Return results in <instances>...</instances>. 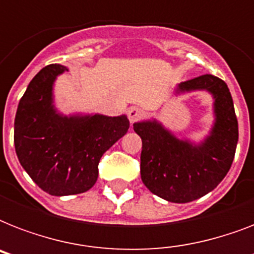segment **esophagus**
I'll return each instance as SVG.
<instances>
[{
    "label": "esophagus",
    "mask_w": 254,
    "mask_h": 254,
    "mask_svg": "<svg viewBox=\"0 0 254 254\" xmlns=\"http://www.w3.org/2000/svg\"><path fill=\"white\" fill-rule=\"evenodd\" d=\"M143 115V112L139 109V108H130L129 111H127V119L130 121V124L135 123L137 120L141 119V116Z\"/></svg>",
    "instance_id": "34e87169"
}]
</instances>
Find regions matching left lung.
Segmentation results:
<instances>
[{
    "instance_id": "8db88e82",
    "label": "left lung",
    "mask_w": 254,
    "mask_h": 254,
    "mask_svg": "<svg viewBox=\"0 0 254 254\" xmlns=\"http://www.w3.org/2000/svg\"><path fill=\"white\" fill-rule=\"evenodd\" d=\"M204 91L212 96L213 124L200 141L178 138L157 119L133 124L142 139L141 179L157 196L171 203H189L216 189L235 158L239 125L233 100L224 81L203 75L183 81L173 95Z\"/></svg>"
}]
</instances>
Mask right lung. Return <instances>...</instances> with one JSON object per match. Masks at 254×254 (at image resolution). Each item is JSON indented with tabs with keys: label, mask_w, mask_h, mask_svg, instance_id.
Here are the masks:
<instances>
[{
	"label": "right lung",
	"mask_w": 254,
	"mask_h": 254,
	"mask_svg": "<svg viewBox=\"0 0 254 254\" xmlns=\"http://www.w3.org/2000/svg\"><path fill=\"white\" fill-rule=\"evenodd\" d=\"M68 71L62 64L42 68L27 85L14 121V146L30 178L50 195H76L93 187L105 151L127 134V115H64L55 105L54 85Z\"/></svg>",
	"instance_id": "1"
}]
</instances>
